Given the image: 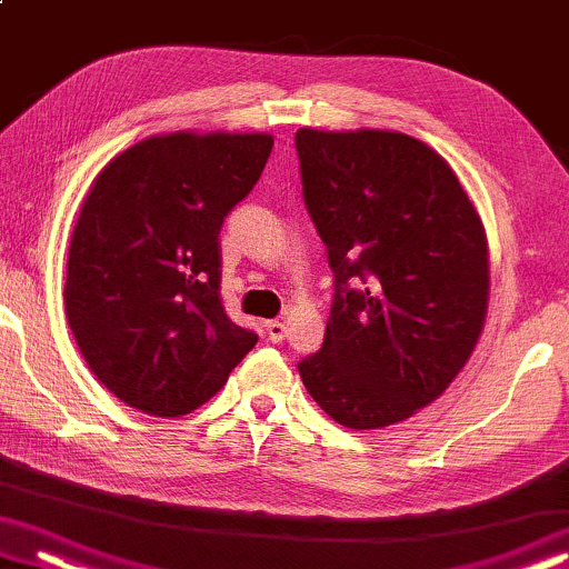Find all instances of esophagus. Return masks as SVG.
<instances>
[{"mask_svg":"<svg viewBox=\"0 0 569 569\" xmlns=\"http://www.w3.org/2000/svg\"><path fill=\"white\" fill-rule=\"evenodd\" d=\"M266 332H268V339H270V342H283V337H286V325H283V321H278V319H273V321H266Z\"/></svg>","mask_w":569,"mask_h":569,"instance_id":"obj_1","label":"esophagus"}]
</instances>
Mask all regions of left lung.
<instances>
[{"label":"left lung","instance_id":"left-lung-1","mask_svg":"<svg viewBox=\"0 0 569 569\" xmlns=\"http://www.w3.org/2000/svg\"><path fill=\"white\" fill-rule=\"evenodd\" d=\"M303 203L335 299L303 386L347 429H383L447 391L488 311V240L437 150L403 132H296Z\"/></svg>","mask_w":569,"mask_h":569}]
</instances>
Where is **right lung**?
<instances>
[{
	"mask_svg": "<svg viewBox=\"0 0 569 569\" xmlns=\"http://www.w3.org/2000/svg\"><path fill=\"white\" fill-rule=\"evenodd\" d=\"M262 132H171L109 160L81 203L66 317L91 372L150 417H183L258 342L219 296V230L266 168Z\"/></svg>",
	"mask_w": 569,
	"mask_h": 569,
	"instance_id": "right-lung-1",
	"label": "right lung"
}]
</instances>
